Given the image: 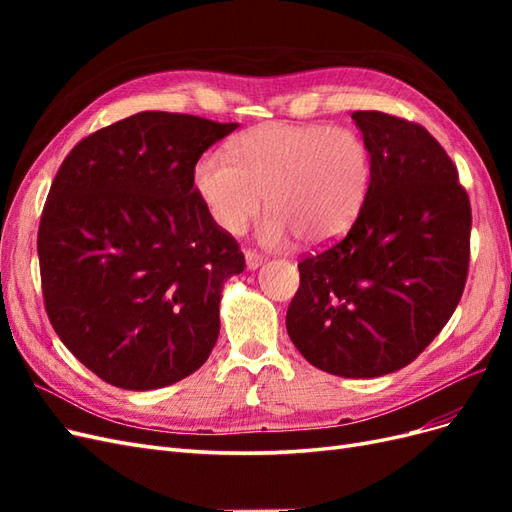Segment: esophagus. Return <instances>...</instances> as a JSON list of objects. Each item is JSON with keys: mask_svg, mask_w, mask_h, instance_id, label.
Returning a JSON list of instances; mask_svg holds the SVG:
<instances>
[{"mask_svg": "<svg viewBox=\"0 0 512 512\" xmlns=\"http://www.w3.org/2000/svg\"><path fill=\"white\" fill-rule=\"evenodd\" d=\"M262 262H265V256L256 250H245V265L247 269H258Z\"/></svg>", "mask_w": 512, "mask_h": 512, "instance_id": "obj_1", "label": "esophagus"}]
</instances>
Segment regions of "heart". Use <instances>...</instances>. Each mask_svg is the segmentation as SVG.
Instances as JSON below:
<instances>
[{
  "instance_id": "b5f03b06",
  "label": "heart",
  "mask_w": 512,
  "mask_h": 512,
  "mask_svg": "<svg viewBox=\"0 0 512 512\" xmlns=\"http://www.w3.org/2000/svg\"><path fill=\"white\" fill-rule=\"evenodd\" d=\"M371 177L374 158L363 134L273 121L237 134L228 156L203 153L194 166V190L228 235H241L267 200L262 243L299 237L305 245H324L359 218Z\"/></svg>"
}]
</instances>
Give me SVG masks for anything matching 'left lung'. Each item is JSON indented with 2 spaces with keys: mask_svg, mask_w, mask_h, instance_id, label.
<instances>
[{
  "mask_svg": "<svg viewBox=\"0 0 512 512\" xmlns=\"http://www.w3.org/2000/svg\"><path fill=\"white\" fill-rule=\"evenodd\" d=\"M374 158L346 235L305 254L286 329L314 367L378 378L412 363L453 316L470 267V198L421 123L354 111Z\"/></svg>",
  "mask_w": 512,
  "mask_h": 512,
  "instance_id": "1",
  "label": "left lung"
}]
</instances>
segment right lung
Segmentation results:
<instances>
[{"instance_id":"1","label":"right lung","mask_w":512,"mask_h":512,"mask_svg":"<svg viewBox=\"0 0 512 512\" xmlns=\"http://www.w3.org/2000/svg\"><path fill=\"white\" fill-rule=\"evenodd\" d=\"M239 123L145 111L76 143L38 228L44 309L104 382L149 391L183 380L218 342L235 237L194 190L198 158Z\"/></svg>"}]
</instances>
